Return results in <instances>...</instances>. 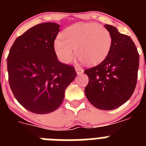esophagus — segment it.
Returning <instances> with one entry per match:
<instances>
[{"label":"esophagus","mask_w":146,"mask_h":146,"mask_svg":"<svg viewBox=\"0 0 146 146\" xmlns=\"http://www.w3.org/2000/svg\"><path fill=\"white\" fill-rule=\"evenodd\" d=\"M75 70H76V72H77V74H82V72H84L83 69H82V68H81V67H79V66H76L75 67Z\"/></svg>","instance_id":"34e87169"}]
</instances>
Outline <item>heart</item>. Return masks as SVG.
Returning <instances> with one entry per match:
<instances>
[{
  "label": "heart",
  "mask_w": 146,
  "mask_h": 146,
  "mask_svg": "<svg viewBox=\"0 0 146 146\" xmlns=\"http://www.w3.org/2000/svg\"><path fill=\"white\" fill-rule=\"evenodd\" d=\"M112 46L111 33L97 23H77L60 33L55 40L54 51L64 64H69L76 55L83 64L96 65L109 53Z\"/></svg>",
  "instance_id": "1"
}]
</instances>
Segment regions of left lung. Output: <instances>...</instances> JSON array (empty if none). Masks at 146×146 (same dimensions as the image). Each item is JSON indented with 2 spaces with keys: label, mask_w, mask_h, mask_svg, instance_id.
Instances as JSON below:
<instances>
[{
  "label": "left lung",
  "mask_w": 146,
  "mask_h": 146,
  "mask_svg": "<svg viewBox=\"0 0 146 146\" xmlns=\"http://www.w3.org/2000/svg\"><path fill=\"white\" fill-rule=\"evenodd\" d=\"M104 28L111 33V48L101 64L85 70L89 79L85 94L95 108L111 110L128 101L135 91L139 54L130 36L112 25Z\"/></svg>",
  "instance_id": "obj_1"
}]
</instances>
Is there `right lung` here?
Instances as JSON below:
<instances>
[{"label": "right lung", "instance_id": "obj_1", "mask_svg": "<svg viewBox=\"0 0 146 146\" xmlns=\"http://www.w3.org/2000/svg\"><path fill=\"white\" fill-rule=\"evenodd\" d=\"M59 28L54 23L32 27L16 38L8 55L11 91L18 102L33 113L57 110L77 76L74 67L59 62L54 51Z\"/></svg>", "mask_w": 146, "mask_h": 146}]
</instances>
